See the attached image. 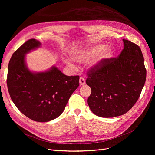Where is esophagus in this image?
Instances as JSON below:
<instances>
[{
    "label": "esophagus",
    "mask_w": 155,
    "mask_h": 155,
    "mask_svg": "<svg viewBox=\"0 0 155 155\" xmlns=\"http://www.w3.org/2000/svg\"><path fill=\"white\" fill-rule=\"evenodd\" d=\"M79 82H80V85L82 86V85H84L85 84V80L84 78H80V80H79Z\"/></svg>",
    "instance_id": "1"
}]
</instances>
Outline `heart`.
Masks as SVG:
<instances>
[{"mask_svg":"<svg viewBox=\"0 0 155 155\" xmlns=\"http://www.w3.org/2000/svg\"><path fill=\"white\" fill-rule=\"evenodd\" d=\"M114 55V49L110 46H105L103 44H97L94 46L72 51L71 57L73 60L78 62H85L96 57L94 66L102 61L111 58ZM68 65L73 67V64L69 60L65 61Z\"/></svg>","mask_w":155,"mask_h":155,"instance_id":"heart-1","label":"heart"}]
</instances>
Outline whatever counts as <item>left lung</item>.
Masks as SVG:
<instances>
[{
	"label": "left lung",
	"instance_id": "8db88e82",
	"mask_svg": "<svg viewBox=\"0 0 155 155\" xmlns=\"http://www.w3.org/2000/svg\"><path fill=\"white\" fill-rule=\"evenodd\" d=\"M123 41L124 49L118 57L101 61L87 73L86 84L92 90L88 105L101 117L124 114L134 106L144 85L146 70L141 49Z\"/></svg>",
	"mask_w": 155,
	"mask_h": 155
}]
</instances>
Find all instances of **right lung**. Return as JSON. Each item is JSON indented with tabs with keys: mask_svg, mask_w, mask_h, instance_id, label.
I'll return each instance as SVG.
<instances>
[{
	"mask_svg": "<svg viewBox=\"0 0 155 155\" xmlns=\"http://www.w3.org/2000/svg\"><path fill=\"white\" fill-rule=\"evenodd\" d=\"M41 45L30 39L12 54L8 67L7 84L11 98L24 115L37 122L59 117L70 96L79 86V76H67L56 67L32 72L26 66V54Z\"/></svg>",
	"mask_w": 155,
	"mask_h": 155,
	"instance_id": "obj_1",
	"label": "right lung"
}]
</instances>
